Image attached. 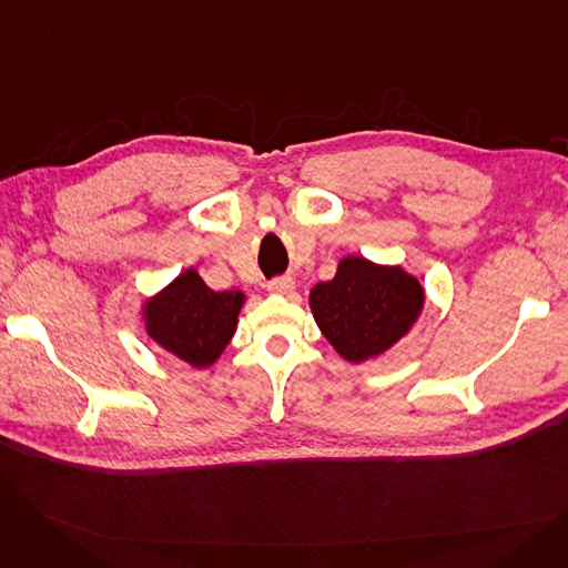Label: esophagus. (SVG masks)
<instances>
[{
	"label": "esophagus",
	"instance_id": "1",
	"mask_svg": "<svg viewBox=\"0 0 568 568\" xmlns=\"http://www.w3.org/2000/svg\"><path fill=\"white\" fill-rule=\"evenodd\" d=\"M294 278L292 276H276V278H272L266 283V290L272 292V294H292L294 292Z\"/></svg>",
	"mask_w": 568,
	"mask_h": 568
}]
</instances>
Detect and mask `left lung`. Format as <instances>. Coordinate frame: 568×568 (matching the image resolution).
Listing matches in <instances>:
<instances>
[{
    "label": "left lung",
    "instance_id": "1",
    "mask_svg": "<svg viewBox=\"0 0 568 568\" xmlns=\"http://www.w3.org/2000/svg\"><path fill=\"white\" fill-rule=\"evenodd\" d=\"M424 306L419 281L400 266L345 257L332 281L311 290V311L343 359L359 364L398 343Z\"/></svg>",
    "mask_w": 568,
    "mask_h": 568
}]
</instances>
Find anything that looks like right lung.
<instances>
[{"label": "right lung", "instance_id": "add662e5", "mask_svg": "<svg viewBox=\"0 0 568 568\" xmlns=\"http://www.w3.org/2000/svg\"><path fill=\"white\" fill-rule=\"evenodd\" d=\"M242 304V292H214L189 268L146 304V334L195 368L212 366L236 329Z\"/></svg>", "mask_w": 568, "mask_h": 568}]
</instances>
